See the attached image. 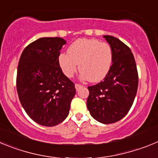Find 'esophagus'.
I'll return each mask as SVG.
<instances>
[{
	"instance_id": "obj_1",
	"label": "esophagus",
	"mask_w": 158,
	"mask_h": 158,
	"mask_svg": "<svg viewBox=\"0 0 158 158\" xmlns=\"http://www.w3.org/2000/svg\"><path fill=\"white\" fill-rule=\"evenodd\" d=\"M82 86L83 85H80V84H76V85H75V88H76L77 90H79L81 88H82Z\"/></svg>"
}]
</instances>
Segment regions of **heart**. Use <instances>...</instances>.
Listing matches in <instances>:
<instances>
[{"label": "heart", "mask_w": 158, "mask_h": 158, "mask_svg": "<svg viewBox=\"0 0 158 158\" xmlns=\"http://www.w3.org/2000/svg\"><path fill=\"white\" fill-rule=\"evenodd\" d=\"M113 62L111 45L95 39H79L71 44L68 53L58 56V64L65 76L72 77L79 64L81 77L98 82L107 76Z\"/></svg>", "instance_id": "1"}]
</instances>
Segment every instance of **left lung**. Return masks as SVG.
<instances>
[{"instance_id":"1","label":"left lung","mask_w":158,"mask_h":158,"mask_svg":"<svg viewBox=\"0 0 158 158\" xmlns=\"http://www.w3.org/2000/svg\"><path fill=\"white\" fill-rule=\"evenodd\" d=\"M113 51L111 69L104 80L89 86L87 107L98 122L110 124L127 115L138 90L139 74L131 49L115 37L104 35Z\"/></svg>"}]
</instances>
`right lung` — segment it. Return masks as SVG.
<instances>
[{"mask_svg":"<svg viewBox=\"0 0 158 158\" xmlns=\"http://www.w3.org/2000/svg\"><path fill=\"white\" fill-rule=\"evenodd\" d=\"M64 44L62 38H40L25 47L18 64L19 101L29 117L42 126H56L65 120L76 93L74 83L58 64Z\"/></svg>","mask_w":158,"mask_h":158,"instance_id":"obj_1","label":"right lung"}]
</instances>
